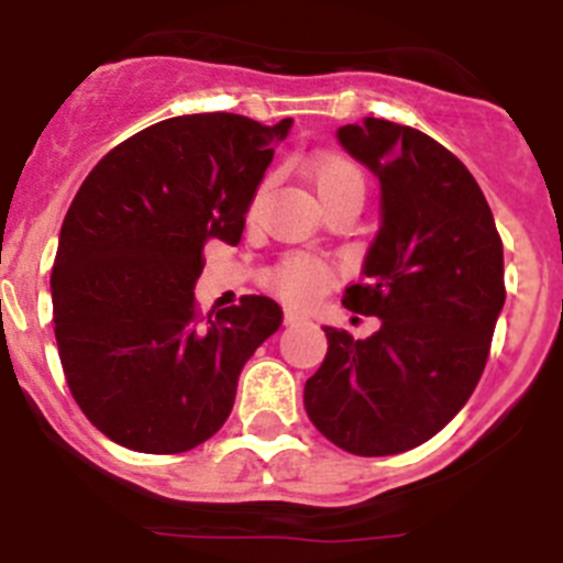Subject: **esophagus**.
Segmentation results:
<instances>
[{
    "instance_id": "obj_1",
    "label": "esophagus",
    "mask_w": 563,
    "mask_h": 563,
    "mask_svg": "<svg viewBox=\"0 0 563 563\" xmlns=\"http://www.w3.org/2000/svg\"><path fill=\"white\" fill-rule=\"evenodd\" d=\"M302 313L299 311H291V308H286V324H297V322H302Z\"/></svg>"
}]
</instances>
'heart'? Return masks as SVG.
<instances>
[{"mask_svg": "<svg viewBox=\"0 0 563 563\" xmlns=\"http://www.w3.org/2000/svg\"><path fill=\"white\" fill-rule=\"evenodd\" d=\"M306 177L311 183L313 194L319 197V202L344 191L364 194V172L358 169V163L344 155H335V152L311 157L306 163ZM324 275H328V269L319 261L306 255H291L272 272V286L283 297L294 299V302H302V299H308L317 291Z\"/></svg>", "mask_w": 563, "mask_h": 563, "instance_id": "heart-1", "label": "heart"}]
</instances>
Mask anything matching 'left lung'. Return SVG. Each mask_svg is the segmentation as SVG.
<instances>
[{
  "label": "left lung",
  "mask_w": 563,
  "mask_h": 563,
  "mask_svg": "<svg viewBox=\"0 0 563 563\" xmlns=\"http://www.w3.org/2000/svg\"><path fill=\"white\" fill-rule=\"evenodd\" d=\"M335 139L380 183L364 280L341 299L380 328H324L306 411L346 453L397 455L433 439L481 380L506 302L503 241L475 177L430 135L369 115Z\"/></svg>",
  "instance_id": "obj_1"
}]
</instances>
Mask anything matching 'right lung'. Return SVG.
Segmentation results:
<instances>
[{
  "instance_id": "obj_1",
  "label": "right lung",
  "mask_w": 563,
  "mask_h": 563,
  "mask_svg": "<svg viewBox=\"0 0 563 563\" xmlns=\"http://www.w3.org/2000/svg\"><path fill=\"white\" fill-rule=\"evenodd\" d=\"M291 124L175 115L110 150L77 191L52 266L55 339L77 406L115 444L172 455L208 441L280 328V306L255 294L199 324L194 286L205 241L239 244Z\"/></svg>"
}]
</instances>
